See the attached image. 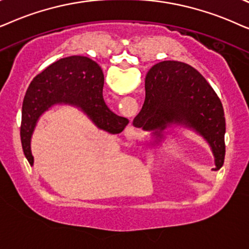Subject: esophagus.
<instances>
[{
  "mask_svg": "<svg viewBox=\"0 0 249 249\" xmlns=\"http://www.w3.org/2000/svg\"><path fill=\"white\" fill-rule=\"evenodd\" d=\"M130 134H131V135H133V133H132V128H131V132H130Z\"/></svg>",
  "mask_w": 249,
  "mask_h": 249,
  "instance_id": "esophagus-1",
  "label": "esophagus"
}]
</instances>
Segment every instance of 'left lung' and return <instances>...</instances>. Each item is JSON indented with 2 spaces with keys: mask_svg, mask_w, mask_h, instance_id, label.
I'll list each match as a JSON object with an SVG mask.
<instances>
[{
  "mask_svg": "<svg viewBox=\"0 0 249 249\" xmlns=\"http://www.w3.org/2000/svg\"><path fill=\"white\" fill-rule=\"evenodd\" d=\"M144 89V104L133 126L161 132L175 123L195 128L211 144L215 170H220L225 156L224 110L204 76L184 62L163 61L148 71Z\"/></svg>",
  "mask_w": 249,
  "mask_h": 249,
  "instance_id": "obj_1",
  "label": "left lung"
}]
</instances>
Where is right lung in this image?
Returning a JSON list of instances; mask_svg holds the SVG:
<instances>
[{
    "mask_svg": "<svg viewBox=\"0 0 249 249\" xmlns=\"http://www.w3.org/2000/svg\"><path fill=\"white\" fill-rule=\"evenodd\" d=\"M104 72L88 57L71 55L50 65L33 79L26 92L21 110L20 139L25 157L33 165L31 138L36 122L54 104L81 107L99 128L116 134L126 127L128 119L114 114L102 97Z\"/></svg>",
    "mask_w": 249,
    "mask_h": 249,
    "instance_id": "right-lung-1",
    "label": "right lung"
}]
</instances>
